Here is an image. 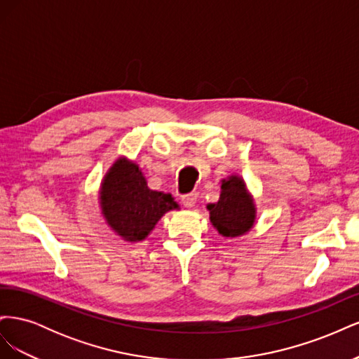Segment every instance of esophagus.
Masks as SVG:
<instances>
[{
  "label": "esophagus",
  "instance_id": "34e87169",
  "mask_svg": "<svg viewBox=\"0 0 359 359\" xmlns=\"http://www.w3.org/2000/svg\"><path fill=\"white\" fill-rule=\"evenodd\" d=\"M181 201H182V205L186 206V208H193V206L196 205V201H198V193L184 194V196L181 198Z\"/></svg>",
  "mask_w": 359,
  "mask_h": 359
}]
</instances>
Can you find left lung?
<instances>
[{"instance_id":"left-lung-1","label":"left lung","mask_w":359,"mask_h":359,"mask_svg":"<svg viewBox=\"0 0 359 359\" xmlns=\"http://www.w3.org/2000/svg\"><path fill=\"white\" fill-rule=\"evenodd\" d=\"M210 220L220 235L236 238L247 233L256 222V206L241 177L222 180L220 199L206 205Z\"/></svg>"}]
</instances>
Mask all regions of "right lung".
I'll return each mask as SVG.
<instances>
[{
	"instance_id": "obj_1",
	"label": "right lung",
	"mask_w": 359,
	"mask_h": 359,
	"mask_svg": "<svg viewBox=\"0 0 359 359\" xmlns=\"http://www.w3.org/2000/svg\"><path fill=\"white\" fill-rule=\"evenodd\" d=\"M99 199L106 223L128 243L145 240L163 215L180 208L170 193L151 190L140 168L126 157L107 170Z\"/></svg>"
}]
</instances>
